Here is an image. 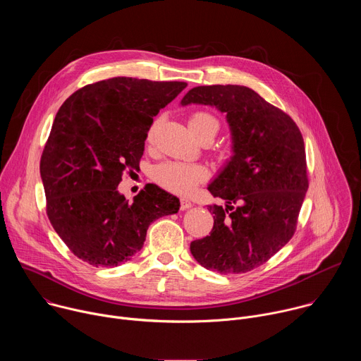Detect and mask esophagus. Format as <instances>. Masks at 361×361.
I'll use <instances>...</instances> for the list:
<instances>
[{
	"label": "esophagus",
	"mask_w": 361,
	"mask_h": 361,
	"mask_svg": "<svg viewBox=\"0 0 361 361\" xmlns=\"http://www.w3.org/2000/svg\"><path fill=\"white\" fill-rule=\"evenodd\" d=\"M192 205V202H191V200L190 198H187V197H181L180 198V209L181 210H187V209H190Z\"/></svg>",
	"instance_id": "esophagus-1"
}]
</instances>
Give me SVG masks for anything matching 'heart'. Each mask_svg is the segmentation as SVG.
Here are the masks:
<instances>
[{
    "label": "heart",
    "instance_id": "obj_1",
    "mask_svg": "<svg viewBox=\"0 0 361 361\" xmlns=\"http://www.w3.org/2000/svg\"><path fill=\"white\" fill-rule=\"evenodd\" d=\"M190 128L198 138L204 133H213L216 135L219 130L217 118L207 111H195L190 116ZM154 127L148 133V138H151ZM207 173L205 169L198 164L180 163V161H166L159 164L152 170V178L163 187L177 191V192H188L198 183H201Z\"/></svg>",
    "mask_w": 361,
    "mask_h": 361
}]
</instances>
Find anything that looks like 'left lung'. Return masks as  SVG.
I'll use <instances>...</instances> for the list:
<instances>
[{"instance_id": "left-lung-1", "label": "left lung", "mask_w": 361, "mask_h": 361, "mask_svg": "<svg viewBox=\"0 0 361 361\" xmlns=\"http://www.w3.org/2000/svg\"><path fill=\"white\" fill-rule=\"evenodd\" d=\"M204 104L226 113L233 157L209 185L223 205L210 235L194 240L190 250L207 270L241 274L260 267L293 237L308 178L302 135L297 124L244 85L191 88L181 106Z\"/></svg>"}]
</instances>
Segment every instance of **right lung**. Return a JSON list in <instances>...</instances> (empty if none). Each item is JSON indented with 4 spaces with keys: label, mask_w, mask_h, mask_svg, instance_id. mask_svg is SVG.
<instances>
[{
    "label": "right lung",
    "mask_w": 361,
    "mask_h": 361,
    "mask_svg": "<svg viewBox=\"0 0 361 361\" xmlns=\"http://www.w3.org/2000/svg\"><path fill=\"white\" fill-rule=\"evenodd\" d=\"M187 82L114 77L88 84L60 107L39 173L47 216L70 251L95 267H114L142 248L148 226L176 214L180 200L148 184L130 204L117 187L138 170L154 117Z\"/></svg>",
    "instance_id": "add662e5"
}]
</instances>
